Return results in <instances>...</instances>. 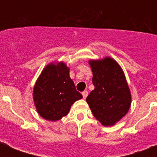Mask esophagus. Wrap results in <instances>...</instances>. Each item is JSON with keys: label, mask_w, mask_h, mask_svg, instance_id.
<instances>
[{"label": "esophagus", "mask_w": 157, "mask_h": 157, "mask_svg": "<svg viewBox=\"0 0 157 157\" xmlns=\"http://www.w3.org/2000/svg\"><path fill=\"white\" fill-rule=\"evenodd\" d=\"M82 95H83V98H86L87 95H88V91L87 90H85L82 92Z\"/></svg>", "instance_id": "esophagus-1"}]
</instances>
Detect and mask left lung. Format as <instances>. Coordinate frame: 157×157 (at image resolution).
Segmentation results:
<instances>
[{
	"label": "left lung",
	"instance_id": "obj_1",
	"mask_svg": "<svg viewBox=\"0 0 157 157\" xmlns=\"http://www.w3.org/2000/svg\"><path fill=\"white\" fill-rule=\"evenodd\" d=\"M94 90L86 102L96 119L104 126H112L129 111L131 94L124 74L114 59L106 57L90 60Z\"/></svg>",
	"mask_w": 157,
	"mask_h": 157
}]
</instances>
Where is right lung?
<instances>
[{"label": "right lung", "mask_w": 157, "mask_h": 157, "mask_svg": "<svg viewBox=\"0 0 157 157\" xmlns=\"http://www.w3.org/2000/svg\"><path fill=\"white\" fill-rule=\"evenodd\" d=\"M82 98L76 90L69 68L63 62L48 64L38 77L33 89V100L40 117L59 121L70 111L76 101Z\"/></svg>", "instance_id": "obj_1"}]
</instances>
